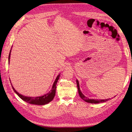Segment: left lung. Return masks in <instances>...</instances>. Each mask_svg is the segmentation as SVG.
Instances as JSON below:
<instances>
[{"label":"left lung","mask_w":132,"mask_h":132,"mask_svg":"<svg viewBox=\"0 0 132 132\" xmlns=\"http://www.w3.org/2000/svg\"><path fill=\"white\" fill-rule=\"evenodd\" d=\"M77 87H78V92L79 94L80 95V97L86 102L89 103H94V104H97V103H103V102H105L108 101H109L110 98L109 99H106V100H98V99H89L87 98V97H86L84 95H83V94L81 93L80 90V88L79 86V81L78 80H77Z\"/></svg>","instance_id":"obj_1"}]
</instances>
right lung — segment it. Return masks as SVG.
<instances>
[{"label":"right lung","instance_id":"obj_1","mask_svg":"<svg viewBox=\"0 0 132 132\" xmlns=\"http://www.w3.org/2000/svg\"><path fill=\"white\" fill-rule=\"evenodd\" d=\"M11 51L9 53V62H10V55H11ZM60 76V74H59L55 79V81L53 83V85L52 88L51 90L48 93V94L44 95L40 97H27L24 96L18 93L13 87L12 86L13 89L14 90V92L20 97V98H21L23 101L26 102L27 103H28L29 104H35V105H43L46 104L52 101L54 98V97L55 94V90H56V85L57 84V82L59 79V77Z\"/></svg>","mask_w":132,"mask_h":132}]
</instances>
